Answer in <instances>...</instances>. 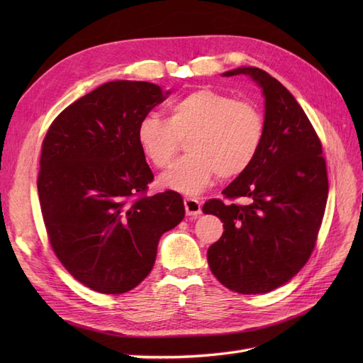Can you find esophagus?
Returning <instances> with one entry per match:
<instances>
[{"label":"esophagus","instance_id":"obj_1","mask_svg":"<svg viewBox=\"0 0 363 363\" xmlns=\"http://www.w3.org/2000/svg\"><path fill=\"white\" fill-rule=\"evenodd\" d=\"M184 211L188 216H199L201 213V201L192 199V196H188V199H184Z\"/></svg>","mask_w":363,"mask_h":363}]
</instances>
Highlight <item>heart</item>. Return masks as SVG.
Here are the masks:
<instances>
[{"instance_id": "1", "label": "heart", "mask_w": 363, "mask_h": 363, "mask_svg": "<svg viewBox=\"0 0 363 363\" xmlns=\"http://www.w3.org/2000/svg\"><path fill=\"white\" fill-rule=\"evenodd\" d=\"M265 116L247 100L215 89H196L168 107V121L147 115L136 128L142 155L157 169L168 168L186 139V155L160 177L163 188L199 194L218 174L233 179L256 160Z\"/></svg>"}]
</instances>
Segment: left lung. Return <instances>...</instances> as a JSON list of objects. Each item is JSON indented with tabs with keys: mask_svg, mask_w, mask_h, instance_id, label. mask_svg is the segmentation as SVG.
<instances>
[{
	"mask_svg": "<svg viewBox=\"0 0 363 363\" xmlns=\"http://www.w3.org/2000/svg\"><path fill=\"white\" fill-rule=\"evenodd\" d=\"M250 75L265 95V138L256 160L223 191L233 201L212 199L203 212L224 223L207 250L213 276L238 294H267L289 281L316 245L328 195L327 164L316 131L292 94L259 68Z\"/></svg>",
	"mask_w": 363,
	"mask_h": 363,
	"instance_id": "8db88e82",
	"label": "left lung"
}]
</instances>
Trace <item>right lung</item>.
Returning <instances> with one entry per match:
<instances>
[{"label": "right lung", "mask_w": 363, "mask_h": 363, "mask_svg": "<svg viewBox=\"0 0 363 363\" xmlns=\"http://www.w3.org/2000/svg\"><path fill=\"white\" fill-rule=\"evenodd\" d=\"M169 92L108 82L52 121L42 142L38 194L50 245L84 286L124 294L155 267L160 236L184 218L180 194L147 195L155 180L136 128Z\"/></svg>", "instance_id": "right-lung-1"}]
</instances>
